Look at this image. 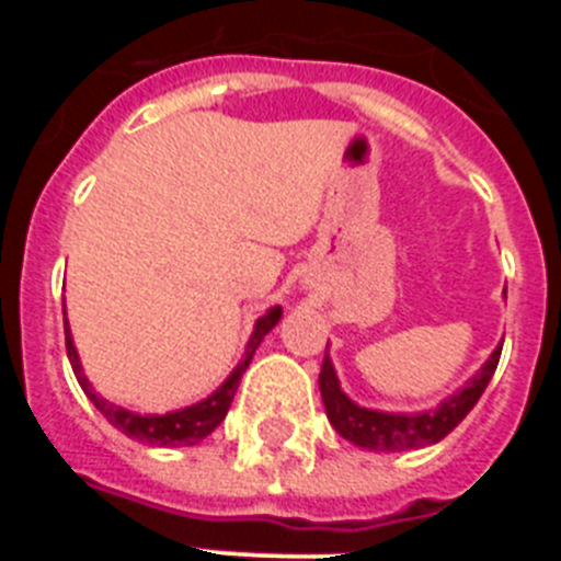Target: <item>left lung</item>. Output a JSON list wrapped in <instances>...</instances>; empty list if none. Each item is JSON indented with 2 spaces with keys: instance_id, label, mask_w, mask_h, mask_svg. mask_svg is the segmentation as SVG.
Wrapping results in <instances>:
<instances>
[{
  "instance_id": "8db88e82",
  "label": "left lung",
  "mask_w": 561,
  "mask_h": 561,
  "mask_svg": "<svg viewBox=\"0 0 561 561\" xmlns=\"http://www.w3.org/2000/svg\"><path fill=\"white\" fill-rule=\"evenodd\" d=\"M500 351H503V342L480 365L478 374L466 381L463 388L440 401L438 408L421 410V413H385V410L362 408L340 388L334 362H331L329 345H325L323 370H320V396H323L325 415L342 438L351 440L354 447L370 449V453H408V449L430 447V444L447 438L478 404L485 385L492 381L494 370H497Z\"/></svg>"
}]
</instances>
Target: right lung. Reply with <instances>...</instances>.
<instances>
[{"instance_id":"obj_1","label":"right lung","mask_w":561,"mask_h":561,"mask_svg":"<svg viewBox=\"0 0 561 561\" xmlns=\"http://www.w3.org/2000/svg\"><path fill=\"white\" fill-rule=\"evenodd\" d=\"M64 314H67V311H64ZM280 317H284V309H280V306H272V309H266V314L257 317L255 329H252L250 342H247L241 362H238L236 368H232V374L227 376L219 388L207 396V399L196 401V404H187V408L182 410H171V413H162V415L134 413V410H126L121 408V404H114V401L103 399V396L92 388V381L87 379V374H83L81 356H78V348H76V342H72V331H69L67 320H64V334H67V356L78 385H81L87 399L101 410V415L112 424L114 430H121L123 435L140 440V444H148V447H193V444H199L202 438H207V435L219 427L221 421H225L227 410H230L232 404V396H236L238 390V381H241L244 370L250 368L252 354H255L257 345L264 342V336L275 329Z\"/></svg>"}]
</instances>
